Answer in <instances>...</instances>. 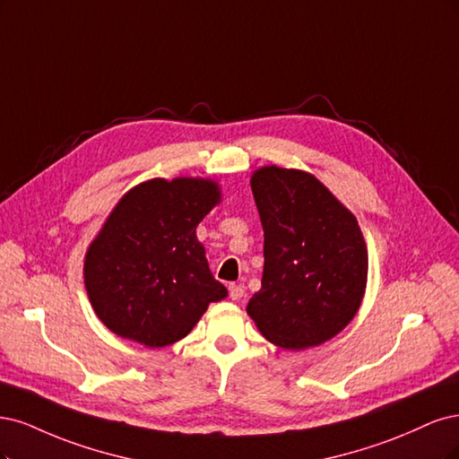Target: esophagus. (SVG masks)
<instances>
[{
    "label": "esophagus",
    "instance_id": "obj_1",
    "mask_svg": "<svg viewBox=\"0 0 459 459\" xmlns=\"http://www.w3.org/2000/svg\"><path fill=\"white\" fill-rule=\"evenodd\" d=\"M229 293H230V299L232 301H240L244 298L246 288H244V284H230L229 286Z\"/></svg>",
    "mask_w": 459,
    "mask_h": 459
}]
</instances>
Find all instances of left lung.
I'll return each mask as SVG.
<instances>
[{
	"mask_svg": "<svg viewBox=\"0 0 459 459\" xmlns=\"http://www.w3.org/2000/svg\"><path fill=\"white\" fill-rule=\"evenodd\" d=\"M249 183L264 232V267L247 315L276 347H316L360 308L368 249L359 221L303 169L263 166Z\"/></svg>",
	"mask_w": 459,
	"mask_h": 459,
	"instance_id": "obj_1",
	"label": "left lung"
}]
</instances>
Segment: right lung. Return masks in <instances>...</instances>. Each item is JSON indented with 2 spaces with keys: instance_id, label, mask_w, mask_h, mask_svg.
<instances>
[{
  "instance_id": "obj_1",
  "label": "right lung",
  "mask_w": 459,
  "mask_h": 459,
  "mask_svg": "<svg viewBox=\"0 0 459 459\" xmlns=\"http://www.w3.org/2000/svg\"><path fill=\"white\" fill-rule=\"evenodd\" d=\"M221 202L213 179H151L117 200L85 251L83 282L105 326L149 349L196 326L227 288L213 278L196 227Z\"/></svg>"
}]
</instances>
